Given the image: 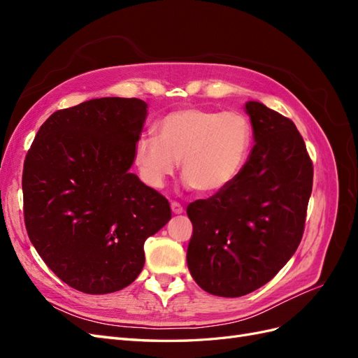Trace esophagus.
Listing matches in <instances>:
<instances>
[{"label": "esophagus", "mask_w": 358, "mask_h": 358, "mask_svg": "<svg viewBox=\"0 0 358 358\" xmlns=\"http://www.w3.org/2000/svg\"><path fill=\"white\" fill-rule=\"evenodd\" d=\"M171 212L173 213H176V215H179V213H182L183 212V208H182V204L180 203H178V201H171Z\"/></svg>", "instance_id": "obj_1"}]
</instances>
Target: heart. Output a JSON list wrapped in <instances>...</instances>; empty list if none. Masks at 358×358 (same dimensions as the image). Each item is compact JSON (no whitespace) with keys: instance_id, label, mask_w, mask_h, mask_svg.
<instances>
[{"instance_id":"heart-1","label":"heart","mask_w":358,"mask_h":358,"mask_svg":"<svg viewBox=\"0 0 358 358\" xmlns=\"http://www.w3.org/2000/svg\"><path fill=\"white\" fill-rule=\"evenodd\" d=\"M158 136L143 133L134 143V162L148 187L159 189L179 166L187 185L216 194L239 178L252 146V125L241 112L185 107L167 113Z\"/></svg>"}]
</instances>
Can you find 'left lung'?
Here are the masks:
<instances>
[{"mask_svg":"<svg viewBox=\"0 0 358 358\" xmlns=\"http://www.w3.org/2000/svg\"><path fill=\"white\" fill-rule=\"evenodd\" d=\"M255 145L231 185L187 208V263L200 288L241 297L263 287L296 252L305 231L313 167L294 122L248 101Z\"/></svg>","mask_w":358,"mask_h":358,"instance_id":"8db88e82","label":"left lung"}]
</instances>
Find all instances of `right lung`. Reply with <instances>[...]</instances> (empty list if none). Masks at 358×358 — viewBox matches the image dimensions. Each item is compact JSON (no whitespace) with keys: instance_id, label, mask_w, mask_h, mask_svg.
I'll return each mask as SVG.
<instances>
[{"instance_id":"right-lung-1","label":"right lung","mask_w":358,"mask_h":358,"mask_svg":"<svg viewBox=\"0 0 358 358\" xmlns=\"http://www.w3.org/2000/svg\"><path fill=\"white\" fill-rule=\"evenodd\" d=\"M146 109L143 100L104 96L57 110L24 162L29 241L62 282L86 294L134 282L146 239L171 218L169 200L129 173Z\"/></svg>"}]
</instances>
